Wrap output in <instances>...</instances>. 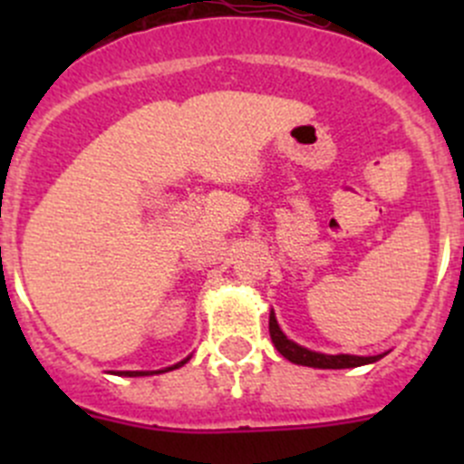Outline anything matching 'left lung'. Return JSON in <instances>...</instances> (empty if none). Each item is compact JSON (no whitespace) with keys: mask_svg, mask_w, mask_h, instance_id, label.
Segmentation results:
<instances>
[{"mask_svg":"<svg viewBox=\"0 0 464 464\" xmlns=\"http://www.w3.org/2000/svg\"><path fill=\"white\" fill-rule=\"evenodd\" d=\"M269 334L271 341H274L276 350L283 354L285 359H289L292 363H298V366H310V368H357L363 366V363H372L377 359H382L383 354H377V357H354V354H321L312 353V350L303 348V345L294 343L287 336L280 332L278 321H276L274 312L269 314Z\"/></svg>","mask_w":464,"mask_h":464,"instance_id":"obj_1","label":"left lung"}]
</instances>
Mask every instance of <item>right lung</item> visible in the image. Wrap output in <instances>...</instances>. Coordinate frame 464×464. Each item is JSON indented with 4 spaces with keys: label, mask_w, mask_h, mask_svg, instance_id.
<instances>
[{
    "label": "right lung",
    "mask_w": 464,
    "mask_h": 464,
    "mask_svg": "<svg viewBox=\"0 0 464 464\" xmlns=\"http://www.w3.org/2000/svg\"><path fill=\"white\" fill-rule=\"evenodd\" d=\"M186 362H188V359H184V362L175 363V366L166 368V371H159V372H168V371H172V368H179V366H184V363H186ZM121 375H125V377H141V375H152V372H141V371H128V372H121Z\"/></svg>",
    "instance_id": "add662e5"
}]
</instances>
